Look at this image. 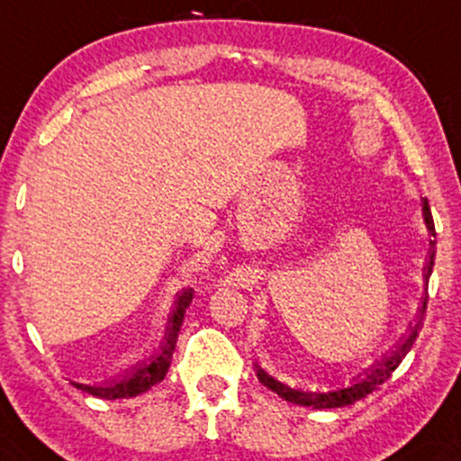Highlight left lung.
I'll list each match as a JSON object with an SVG mask.
<instances>
[{
  "mask_svg": "<svg viewBox=\"0 0 461 461\" xmlns=\"http://www.w3.org/2000/svg\"><path fill=\"white\" fill-rule=\"evenodd\" d=\"M422 216H425V223H427V230L431 231V236H436V227H433V216H431V210H429V203H427V199H422ZM433 247H436V240H431V249H429V256H427V264H425V284L429 282V275L433 271V256H436V251H433ZM425 310H427V297H422V305L420 310H418L416 314V321L411 322L410 331H407V336L401 340V345L394 348L390 356H385L384 362H379L377 366H373L368 370L364 377H359L356 384L348 385V388H340V390H331V393H303V390H294V388H288V385H284L282 382H277V379H273L271 375H267L264 370L258 366L256 364V375L258 379H260V384L267 385L268 390H273L275 394H279L282 399L288 401V403H294V405H303V407H314V410H331V407H345V405H353L356 401L364 399V396L373 393V390H377V385H382L385 379L390 377V375L394 373L396 366H399L401 362H403V357L410 353L411 345L416 342V336L418 331H420L422 327V316H425Z\"/></svg>",
  "mask_w": 461,
  "mask_h": 461,
  "instance_id": "obj_1",
  "label": "left lung"
}]
</instances>
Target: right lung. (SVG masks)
I'll return each instance as SVG.
<instances>
[{
	"instance_id": "obj_1",
	"label": "right lung",
	"mask_w": 461,
	"mask_h": 461,
	"mask_svg": "<svg viewBox=\"0 0 461 461\" xmlns=\"http://www.w3.org/2000/svg\"><path fill=\"white\" fill-rule=\"evenodd\" d=\"M193 294H194L193 288L182 290V293L177 294L176 305H173L171 316H168V325H167V331H164V340L160 345V351H158L156 356L149 359V362L142 364V366H136L130 375L116 379V382H113V384L86 385V384L73 382V385L79 390H84V393L99 396V399L114 401V399H130V396L142 394V393H147L151 385L162 382L168 366H171V357H173V351H176V342H177L179 330H182L184 314H186L190 301H193Z\"/></svg>"
}]
</instances>
